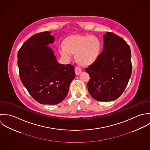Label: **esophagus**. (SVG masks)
<instances>
[{
  "label": "esophagus",
  "instance_id": "obj_1",
  "mask_svg": "<svg viewBox=\"0 0 150 150\" xmlns=\"http://www.w3.org/2000/svg\"><path fill=\"white\" fill-rule=\"evenodd\" d=\"M75 71L76 75H79L82 72V69H81V68H79L78 67H76L75 69Z\"/></svg>",
  "mask_w": 150,
  "mask_h": 150
}]
</instances>
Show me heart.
<instances>
[{
    "instance_id": "b5f03b06",
    "label": "heart",
    "mask_w": 150,
    "mask_h": 150,
    "mask_svg": "<svg viewBox=\"0 0 150 150\" xmlns=\"http://www.w3.org/2000/svg\"><path fill=\"white\" fill-rule=\"evenodd\" d=\"M64 46L60 47V54L65 59H69L71 54H75L76 62L84 67L90 66L99 58L102 49L100 39L91 35H74L67 38Z\"/></svg>"
}]
</instances>
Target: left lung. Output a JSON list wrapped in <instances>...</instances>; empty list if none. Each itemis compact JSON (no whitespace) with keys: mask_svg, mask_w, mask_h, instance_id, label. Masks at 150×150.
<instances>
[{"mask_svg":"<svg viewBox=\"0 0 150 150\" xmlns=\"http://www.w3.org/2000/svg\"><path fill=\"white\" fill-rule=\"evenodd\" d=\"M103 38L99 58L85 69L90 76L87 86L96 100L111 101L120 97L131 76V51L125 40L112 32H106Z\"/></svg>","mask_w":150,"mask_h":150,"instance_id":"obj_1","label":"left lung"}]
</instances>
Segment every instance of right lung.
Masks as SVG:
<instances>
[{
	"label": "right lung",
	"instance_id": "obj_1",
	"mask_svg": "<svg viewBox=\"0 0 150 150\" xmlns=\"http://www.w3.org/2000/svg\"><path fill=\"white\" fill-rule=\"evenodd\" d=\"M50 33H36L24 42L18 52V66L21 81L31 96L40 104L53 105L66 97L75 74L73 65L57 62L48 46L55 40Z\"/></svg>",
	"mask_w": 150,
	"mask_h": 150
}]
</instances>
